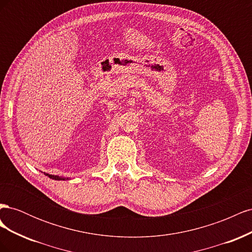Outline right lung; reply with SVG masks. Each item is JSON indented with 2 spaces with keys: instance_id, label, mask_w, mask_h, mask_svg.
I'll list each match as a JSON object with an SVG mask.
<instances>
[{
  "instance_id": "add662e5",
  "label": "right lung",
  "mask_w": 252,
  "mask_h": 252,
  "mask_svg": "<svg viewBox=\"0 0 252 252\" xmlns=\"http://www.w3.org/2000/svg\"><path fill=\"white\" fill-rule=\"evenodd\" d=\"M46 175H47V177H49L50 179H53V180H65L62 177H58V175H52V174H48V173H46Z\"/></svg>"
}]
</instances>
